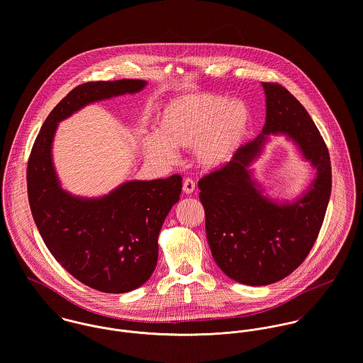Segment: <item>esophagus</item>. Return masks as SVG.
I'll return each mask as SVG.
<instances>
[{
	"label": "esophagus",
	"mask_w": 363,
	"mask_h": 363,
	"mask_svg": "<svg viewBox=\"0 0 363 363\" xmlns=\"http://www.w3.org/2000/svg\"><path fill=\"white\" fill-rule=\"evenodd\" d=\"M182 189H184V194L191 195V194H194V192H195L196 185H195V182H194L191 178H186V179L184 181V186H182Z\"/></svg>",
	"instance_id": "1"
}]
</instances>
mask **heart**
Segmentation results:
<instances>
[{
	"label": "heart",
	"instance_id": "1",
	"mask_svg": "<svg viewBox=\"0 0 363 363\" xmlns=\"http://www.w3.org/2000/svg\"><path fill=\"white\" fill-rule=\"evenodd\" d=\"M250 122V110L242 100L213 93H185L162 104L156 130L142 138V147L159 164L174 162L175 149L191 147L198 167L214 169L233 159Z\"/></svg>",
	"mask_w": 363,
	"mask_h": 363
}]
</instances>
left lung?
<instances>
[{"label": "left lung", "mask_w": 363, "mask_h": 363, "mask_svg": "<svg viewBox=\"0 0 363 363\" xmlns=\"http://www.w3.org/2000/svg\"><path fill=\"white\" fill-rule=\"evenodd\" d=\"M262 86V133L199 181L213 259L225 276L253 286L280 281L301 266L319 235L331 194L330 156L315 122L281 84ZM272 134L291 140L317 172L308 189L292 202L264 196L248 168Z\"/></svg>", "instance_id": "left-lung-1"}]
</instances>
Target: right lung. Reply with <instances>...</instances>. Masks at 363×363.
<instances>
[{"label":"right lung","instance_id":"obj_1","mask_svg":"<svg viewBox=\"0 0 363 363\" xmlns=\"http://www.w3.org/2000/svg\"><path fill=\"white\" fill-rule=\"evenodd\" d=\"M146 84L142 79L79 84L48 114L28 162L30 210L45 246L77 280L107 294L136 289L153 274L159 234L179 201L182 178L133 179L100 198L75 196L61 186L52 142L58 123L84 106L139 93Z\"/></svg>","mask_w":363,"mask_h":363}]
</instances>
